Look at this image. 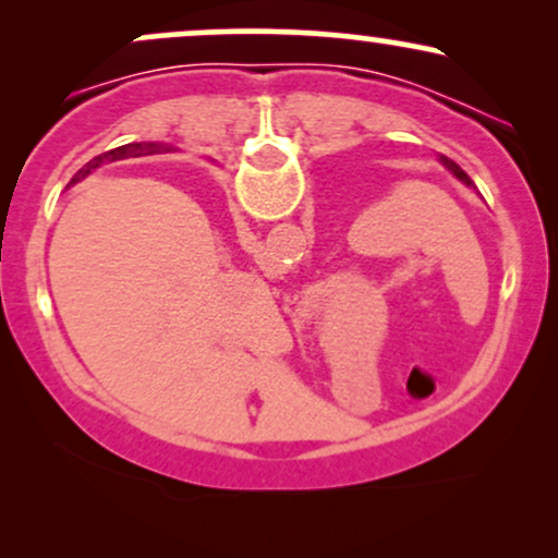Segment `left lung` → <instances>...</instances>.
<instances>
[{
    "label": "left lung",
    "mask_w": 558,
    "mask_h": 558,
    "mask_svg": "<svg viewBox=\"0 0 558 558\" xmlns=\"http://www.w3.org/2000/svg\"><path fill=\"white\" fill-rule=\"evenodd\" d=\"M438 162H440V165H444V168H446L448 172H451V175H453V178H459V181H462V183L466 185V189H475V183H472V178H470V175H466V172H464L462 168H459V165H457V162H453V159H448V157H444V155H440V157H438Z\"/></svg>",
    "instance_id": "left-lung-1"
}]
</instances>
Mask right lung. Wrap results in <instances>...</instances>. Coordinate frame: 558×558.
Wrapping results in <instances>:
<instances>
[{"label": "right lung", "mask_w": 558, "mask_h": 558, "mask_svg": "<svg viewBox=\"0 0 558 558\" xmlns=\"http://www.w3.org/2000/svg\"><path fill=\"white\" fill-rule=\"evenodd\" d=\"M162 149V146H157V144H125V146H118V149H110V151H105V155H99V157H94L92 162H86L83 165V168L75 172V178L70 183H78V181H83V178L86 175H92V172L96 170V168H101V165H110V162H118V159H128V157H144V155H157V151Z\"/></svg>", "instance_id": "add662e5"}]
</instances>
